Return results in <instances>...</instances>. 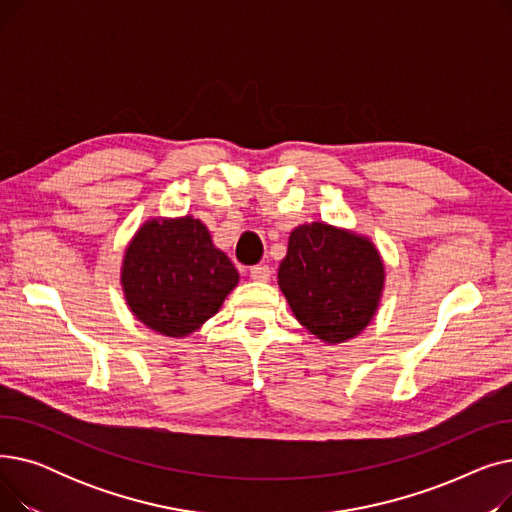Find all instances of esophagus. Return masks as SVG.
I'll list each match as a JSON object with an SVG mask.
<instances>
[{"label": "esophagus", "mask_w": 512, "mask_h": 512, "mask_svg": "<svg viewBox=\"0 0 512 512\" xmlns=\"http://www.w3.org/2000/svg\"><path fill=\"white\" fill-rule=\"evenodd\" d=\"M251 278L255 280V282H267L270 280V276H272V272H270V267L267 265H255V267H251Z\"/></svg>", "instance_id": "34e87169"}]
</instances>
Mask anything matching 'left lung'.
Returning <instances> with one entry per match:
<instances>
[{
    "label": "left lung",
    "mask_w": 512,
    "mask_h": 512,
    "mask_svg": "<svg viewBox=\"0 0 512 512\" xmlns=\"http://www.w3.org/2000/svg\"><path fill=\"white\" fill-rule=\"evenodd\" d=\"M384 284V259L371 238L328 222L290 232L278 286L299 324L321 342L359 336L378 313Z\"/></svg>",
    "instance_id": "1"
}]
</instances>
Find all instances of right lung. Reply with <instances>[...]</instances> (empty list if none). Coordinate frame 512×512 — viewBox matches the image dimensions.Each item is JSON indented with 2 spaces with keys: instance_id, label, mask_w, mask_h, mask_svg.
I'll return each mask as SVG.
<instances>
[{
  "instance_id": "obj_1",
  "label": "right lung",
  "mask_w": 512,
  "mask_h": 512,
  "mask_svg": "<svg viewBox=\"0 0 512 512\" xmlns=\"http://www.w3.org/2000/svg\"><path fill=\"white\" fill-rule=\"evenodd\" d=\"M238 272L193 218H151L126 245L120 284L130 313L170 338L197 332L220 311Z\"/></svg>"
}]
</instances>
